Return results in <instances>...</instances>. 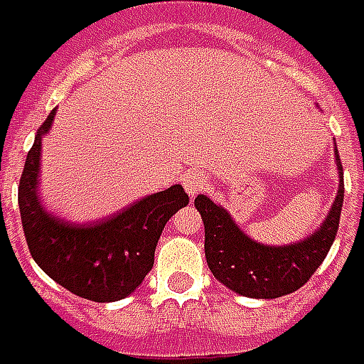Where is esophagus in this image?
<instances>
[{
  "label": "esophagus",
  "instance_id": "1",
  "mask_svg": "<svg viewBox=\"0 0 364 364\" xmlns=\"http://www.w3.org/2000/svg\"><path fill=\"white\" fill-rule=\"evenodd\" d=\"M184 188H186V192L190 198H194V196H198L202 190H205V186H208V178L203 176L202 172H190V174H186L184 176Z\"/></svg>",
  "mask_w": 364,
  "mask_h": 364
}]
</instances>
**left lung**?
<instances>
[{"label":"left lung","instance_id":"obj_1","mask_svg":"<svg viewBox=\"0 0 364 364\" xmlns=\"http://www.w3.org/2000/svg\"><path fill=\"white\" fill-rule=\"evenodd\" d=\"M339 170V188L333 205L319 225L306 239L290 245H262L237 225L225 208L213 203L208 196L196 198L205 229V260L223 286L247 298L272 300L296 292L306 284L323 262L337 235L343 208V166L335 146Z\"/></svg>","mask_w":364,"mask_h":364}]
</instances>
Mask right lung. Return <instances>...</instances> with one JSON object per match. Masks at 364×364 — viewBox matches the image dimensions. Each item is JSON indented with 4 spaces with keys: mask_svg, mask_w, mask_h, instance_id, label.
I'll list each match as a JSON object with an SVG mask.
<instances>
[{
    "mask_svg": "<svg viewBox=\"0 0 364 364\" xmlns=\"http://www.w3.org/2000/svg\"><path fill=\"white\" fill-rule=\"evenodd\" d=\"M54 115L56 109L38 127L19 180V211L31 257L54 282L80 298L123 300L153 269L162 229L190 198L174 184L90 223H72L46 211L38 200V170L43 136Z\"/></svg>",
    "mask_w": 364,
    "mask_h": 364,
    "instance_id": "right-lung-1",
    "label": "right lung"
}]
</instances>
